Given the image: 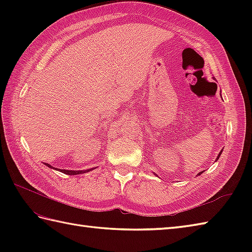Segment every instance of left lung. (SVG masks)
<instances>
[{
	"instance_id": "left-lung-1",
	"label": "left lung",
	"mask_w": 252,
	"mask_h": 252,
	"mask_svg": "<svg viewBox=\"0 0 252 252\" xmlns=\"http://www.w3.org/2000/svg\"><path fill=\"white\" fill-rule=\"evenodd\" d=\"M221 154H222V152H221L220 154H219V156H218V158H219V157H220V155H221ZM218 158H217V159H218ZM201 173H202V172H199V173H198V175H200Z\"/></svg>"
}]
</instances>
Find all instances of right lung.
<instances>
[{
    "label": "right lung",
    "mask_w": 252,
    "mask_h": 252,
    "mask_svg": "<svg viewBox=\"0 0 252 252\" xmlns=\"http://www.w3.org/2000/svg\"><path fill=\"white\" fill-rule=\"evenodd\" d=\"M44 164H46L47 167L49 168H53L51 164H49V163H45L44 162ZM53 169H55V168H53ZM57 170V169H56ZM61 171V172H63V173H65V174H68V175H76V174H81V173H85V172H89V171H91L92 169H89V170H84V171H72V170H61V169H58Z\"/></svg>",
    "instance_id": "1"
}]
</instances>
